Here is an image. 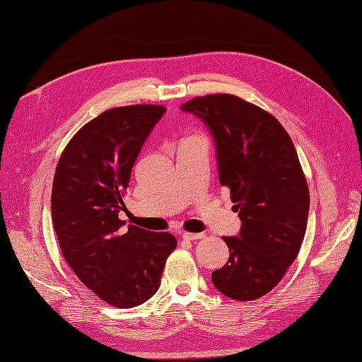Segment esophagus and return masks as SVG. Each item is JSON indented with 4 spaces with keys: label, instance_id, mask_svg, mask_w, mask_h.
Masks as SVG:
<instances>
[{
    "label": "esophagus",
    "instance_id": "obj_1",
    "mask_svg": "<svg viewBox=\"0 0 362 362\" xmlns=\"http://www.w3.org/2000/svg\"><path fill=\"white\" fill-rule=\"evenodd\" d=\"M182 240H187V241H196V240H202L204 238V233H192V232H182L181 233Z\"/></svg>",
    "mask_w": 362,
    "mask_h": 362
}]
</instances>
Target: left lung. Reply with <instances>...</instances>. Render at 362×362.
<instances>
[{
    "label": "left lung",
    "instance_id": "obj_1",
    "mask_svg": "<svg viewBox=\"0 0 362 362\" xmlns=\"http://www.w3.org/2000/svg\"><path fill=\"white\" fill-rule=\"evenodd\" d=\"M182 109L213 132L218 181L243 223L240 236H223L229 260L213 283L255 301L280 283L304 240L310 193L295 145L276 117L233 94L194 97Z\"/></svg>",
    "mask_w": 362,
    "mask_h": 362
}]
</instances>
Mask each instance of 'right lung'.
Here are the masks:
<instances>
[{"label":"right lung","mask_w":362,"mask_h":362,"mask_svg":"<svg viewBox=\"0 0 362 362\" xmlns=\"http://www.w3.org/2000/svg\"><path fill=\"white\" fill-rule=\"evenodd\" d=\"M163 105L105 110L86 122L62 151L52 185V223L61 253L79 280L118 308L141 305L160 286L169 232H149L118 218L132 168Z\"/></svg>","instance_id":"obj_1"}]
</instances>
